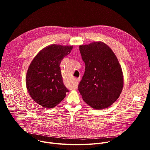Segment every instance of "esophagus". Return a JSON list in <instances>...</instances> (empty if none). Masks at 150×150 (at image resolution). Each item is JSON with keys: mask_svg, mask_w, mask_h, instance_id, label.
Wrapping results in <instances>:
<instances>
[{"mask_svg": "<svg viewBox=\"0 0 150 150\" xmlns=\"http://www.w3.org/2000/svg\"><path fill=\"white\" fill-rule=\"evenodd\" d=\"M80 80V78H77V79H76V81H79Z\"/></svg>", "mask_w": 150, "mask_h": 150, "instance_id": "esophagus-1", "label": "esophagus"}]
</instances>
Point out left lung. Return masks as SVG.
Returning a JSON list of instances; mask_svg holds the SVG:
<instances>
[{
  "mask_svg": "<svg viewBox=\"0 0 150 150\" xmlns=\"http://www.w3.org/2000/svg\"><path fill=\"white\" fill-rule=\"evenodd\" d=\"M85 72L78 85L83 101L94 109L108 108L120 96L123 78L119 61L103 42L79 46Z\"/></svg>",
  "mask_w": 150,
  "mask_h": 150,
  "instance_id": "1",
  "label": "left lung"
}]
</instances>
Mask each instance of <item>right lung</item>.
I'll return each mask as SVG.
<instances>
[{
	"instance_id": "1",
	"label": "right lung",
	"mask_w": 150,
	"mask_h": 150,
	"mask_svg": "<svg viewBox=\"0 0 150 150\" xmlns=\"http://www.w3.org/2000/svg\"><path fill=\"white\" fill-rule=\"evenodd\" d=\"M72 48L52 45L41 50L30 64L26 76L27 88L31 98L44 108H54L69 92L63 82L59 66Z\"/></svg>"
}]
</instances>
